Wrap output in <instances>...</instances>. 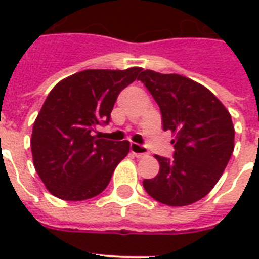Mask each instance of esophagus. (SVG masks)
I'll return each instance as SVG.
<instances>
[{"mask_svg":"<svg viewBox=\"0 0 259 259\" xmlns=\"http://www.w3.org/2000/svg\"><path fill=\"white\" fill-rule=\"evenodd\" d=\"M130 152L133 154H136L137 157H145L148 156V149L145 146L140 145V144H136V142H132L130 144Z\"/></svg>","mask_w":259,"mask_h":259,"instance_id":"1","label":"esophagus"}]
</instances>
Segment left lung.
<instances>
[{
  "mask_svg": "<svg viewBox=\"0 0 259 259\" xmlns=\"http://www.w3.org/2000/svg\"><path fill=\"white\" fill-rule=\"evenodd\" d=\"M157 102L162 129L175 134L172 158L154 156L160 172L142 181L162 204L181 207L200 200L215 187L234 150L231 115L208 89L177 74L145 70L140 76Z\"/></svg>",
  "mask_w": 259,
  "mask_h": 259,
  "instance_id": "8db88e82",
  "label": "left lung"
}]
</instances>
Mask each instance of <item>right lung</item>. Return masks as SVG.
I'll use <instances>...</instances> for the list:
<instances>
[{
    "label": "right lung",
    "mask_w": 259,
    "mask_h": 259,
    "mask_svg": "<svg viewBox=\"0 0 259 259\" xmlns=\"http://www.w3.org/2000/svg\"><path fill=\"white\" fill-rule=\"evenodd\" d=\"M141 70H84L51 90L33 123L30 148L34 169L54 196L86 200L109 185L130 144L91 132L109 123L118 94L138 79Z\"/></svg>",
    "instance_id": "obj_1"
}]
</instances>
